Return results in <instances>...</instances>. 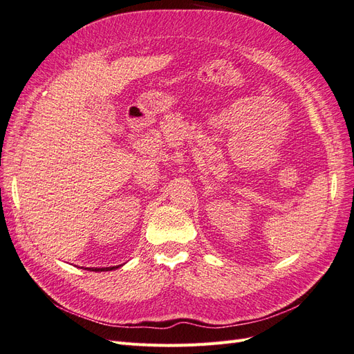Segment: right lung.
Returning <instances> with one entry per match:
<instances>
[{"label":"right lung","mask_w":354,"mask_h":354,"mask_svg":"<svg viewBox=\"0 0 354 354\" xmlns=\"http://www.w3.org/2000/svg\"><path fill=\"white\" fill-rule=\"evenodd\" d=\"M118 267H120V266H116V267H102V269H97V267H95V269H87V270H91V272H108V270L118 269Z\"/></svg>","instance_id":"1"}]
</instances>
